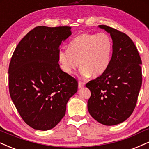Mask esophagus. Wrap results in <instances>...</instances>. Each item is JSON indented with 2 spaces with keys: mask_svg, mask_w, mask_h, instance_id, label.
<instances>
[{
  "mask_svg": "<svg viewBox=\"0 0 149 149\" xmlns=\"http://www.w3.org/2000/svg\"><path fill=\"white\" fill-rule=\"evenodd\" d=\"M84 85L85 84L83 83V82H80V81L78 82V89L83 88V87H84Z\"/></svg>",
  "mask_w": 149,
  "mask_h": 149,
  "instance_id": "34e87169",
  "label": "esophagus"
}]
</instances>
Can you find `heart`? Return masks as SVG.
I'll return each instance as SVG.
<instances>
[{
    "label": "heart",
    "instance_id": "heart-1",
    "mask_svg": "<svg viewBox=\"0 0 149 149\" xmlns=\"http://www.w3.org/2000/svg\"><path fill=\"white\" fill-rule=\"evenodd\" d=\"M113 42L105 33H84L78 36L69 43L68 50L58 52L61 69L68 74H73L80 65V76L83 78L100 76L110 64Z\"/></svg>",
    "mask_w": 149,
    "mask_h": 149
}]
</instances>
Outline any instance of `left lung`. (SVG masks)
Instances as JSON below:
<instances>
[{
    "mask_svg": "<svg viewBox=\"0 0 149 149\" xmlns=\"http://www.w3.org/2000/svg\"><path fill=\"white\" fill-rule=\"evenodd\" d=\"M98 26L111 35L113 52L105 72L86 84L91 92L88 109L99 123L116 125L126 120L136 106L142 83L141 60L128 36L106 25Z\"/></svg>",
    "mask_w": 149,
    "mask_h": 149,
    "instance_id": "1",
    "label": "left lung"
}]
</instances>
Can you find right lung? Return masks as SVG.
I'll return each mask as SVG.
<instances>
[{"instance_id": "right-lung-1", "label": "right lung", "mask_w": 149, "mask_h": 149, "mask_svg": "<svg viewBox=\"0 0 149 149\" xmlns=\"http://www.w3.org/2000/svg\"><path fill=\"white\" fill-rule=\"evenodd\" d=\"M71 27L40 26L25 36L10 61L9 90L22 119L35 130L55 127L66 104L78 90L74 78L58 64L59 47L72 34Z\"/></svg>"}]
</instances>
